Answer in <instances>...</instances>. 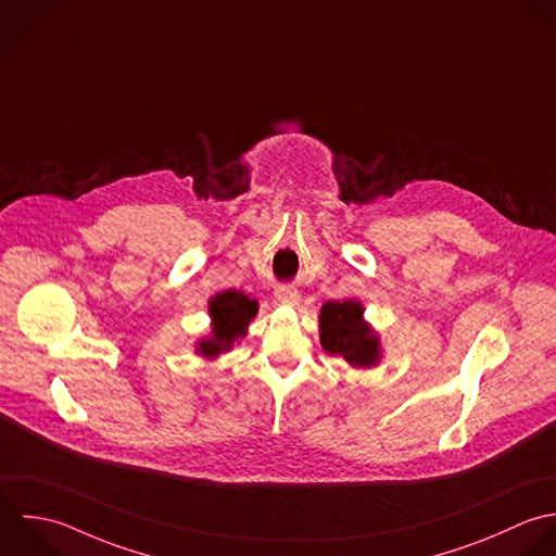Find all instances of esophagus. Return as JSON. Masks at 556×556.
<instances>
[{"mask_svg": "<svg viewBox=\"0 0 556 556\" xmlns=\"http://www.w3.org/2000/svg\"><path fill=\"white\" fill-rule=\"evenodd\" d=\"M276 298H278V302H282V304L295 306L298 300H300V293H298V289L291 287V285H278V287H276Z\"/></svg>", "mask_w": 556, "mask_h": 556, "instance_id": "1", "label": "esophagus"}]
</instances>
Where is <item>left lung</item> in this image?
<instances>
[{
  "mask_svg": "<svg viewBox=\"0 0 556 556\" xmlns=\"http://www.w3.org/2000/svg\"><path fill=\"white\" fill-rule=\"evenodd\" d=\"M363 306L354 300L328 302L321 308V345L328 354L343 356L352 367H370L377 363L379 345L363 321Z\"/></svg>",
  "mask_w": 556,
  "mask_h": 556,
  "instance_id": "left-lung-1",
  "label": "left lung"
}]
</instances>
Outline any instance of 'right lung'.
I'll return each instance as SVG.
<instances>
[{"mask_svg":"<svg viewBox=\"0 0 556 556\" xmlns=\"http://www.w3.org/2000/svg\"><path fill=\"white\" fill-rule=\"evenodd\" d=\"M256 300H250L237 291H224L211 300L208 313L213 317V339L200 345V352L208 356H217L226 352L237 337L245 334V326L256 315Z\"/></svg>","mask_w":556,"mask_h":556,"instance_id":"obj_1","label":"right lung"}]
</instances>
